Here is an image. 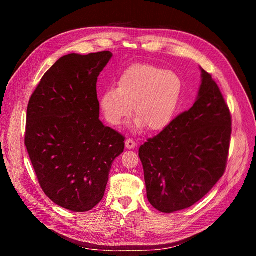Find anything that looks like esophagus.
Here are the masks:
<instances>
[{
  "instance_id": "1",
  "label": "esophagus",
  "mask_w": 256,
  "mask_h": 256,
  "mask_svg": "<svg viewBox=\"0 0 256 256\" xmlns=\"http://www.w3.org/2000/svg\"><path fill=\"white\" fill-rule=\"evenodd\" d=\"M125 144H126V147H127L128 150H132V148H134L136 145V141L134 140V138H127L126 142H125Z\"/></svg>"
}]
</instances>
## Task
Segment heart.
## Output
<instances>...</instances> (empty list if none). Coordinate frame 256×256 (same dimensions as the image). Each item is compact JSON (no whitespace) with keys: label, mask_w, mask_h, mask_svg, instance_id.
Here are the masks:
<instances>
[{"label":"heart","mask_w":256,"mask_h":256,"mask_svg":"<svg viewBox=\"0 0 256 256\" xmlns=\"http://www.w3.org/2000/svg\"><path fill=\"white\" fill-rule=\"evenodd\" d=\"M182 92L184 84L177 74L150 64H136L122 74L118 88L102 92L99 106L106 122L118 126L129 118L134 104L136 127L160 131L172 122Z\"/></svg>","instance_id":"b5f03b06"}]
</instances>
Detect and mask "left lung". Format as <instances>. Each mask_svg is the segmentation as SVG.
Instances as JSON below:
<instances>
[{"instance_id": "left-lung-1", "label": "left lung", "mask_w": 256, "mask_h": 256, "mask_svg": "<svg viewBox=\"0 0 256 256\" xmlns=\"http://www.w3.org/2000/svg\"><path fill=\"white\" fill-rule=\"evenodd\" d=\"M230 134L228 106L202 69L196 104L138 150L150 203L170 214L203 198L226 172Z\"/></svg>"}]
</instances>
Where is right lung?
I'll return each mask as SVG.
<instances>
[{"label": "right lung", "instance_id": "right-lung-1", "mask_svg": "<svg viewBox=\"0 0 256 256\" xmlns=\"http://www.w3.org/2000/svg\"><path fill=\"white\" fill-rule=\"evenodd\" d=\"M110 51L72 53L44 74L30 98L24 144L38 182L53 203L88 212L104 196L125 136L99 120L98 76Z\"/></svg>", "mask_w": 256, "mask_h": 256}]
</instances>
